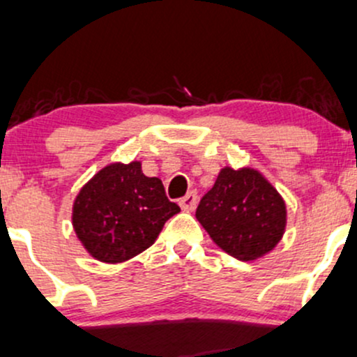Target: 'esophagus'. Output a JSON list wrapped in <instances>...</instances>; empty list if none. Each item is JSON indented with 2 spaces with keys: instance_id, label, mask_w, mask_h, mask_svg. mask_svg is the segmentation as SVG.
<instances>
[{
  "instance_id": "1",
  "label": "esophagus",
  "mask_w": 357,
  "mask_h": 357,
  "mask_svg": "<svg viewBox=\"0 0 357 357\" xmlns=\"http://www.w3.org/2000/svg\"><path fill=\"white\" fill-rule=\"evenodd\" d=\"M197 202L198 195L195 193V191H190V193H186L185 197L179 200V207L185 210V212H191V210H195V207H197Z\"/></svg>"
}]
</instances>
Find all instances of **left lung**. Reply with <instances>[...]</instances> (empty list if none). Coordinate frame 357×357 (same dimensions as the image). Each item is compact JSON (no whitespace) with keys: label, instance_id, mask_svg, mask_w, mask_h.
<instances>
[{"label":"left lung","instance_id":"left-lung-1","mask_svg":"<svg viewBox=\"0 0 357 357\" xmlns=\"http://www.w3.org/2000/svg\"><path fill=\"white\" fill-rule=\"evenodd\" d=\"M195 215L217 246L243 261L272 251L287 220L279 191L251 167L220 169Z\"/></svg>","mask_w":357,"mask_h":357}]
</instances>
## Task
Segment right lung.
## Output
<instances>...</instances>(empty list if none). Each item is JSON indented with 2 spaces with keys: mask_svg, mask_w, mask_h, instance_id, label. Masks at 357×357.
Returning a JSON list of instances; mask_svg holds the SVG:
<instances>
[{
  "mask_svg": "<svg viewBox=\"0 0 357 357\" xmlns=\"http://www.w3.org/2000/svg\"><path fill=\"white\" fill-rule=\"evenodd\" d=\"M179 212L162 181L142 164L114 162L80 190L71 222L85 250L104 264H121L153 245L167 219Z\"/></svg>",
  "mask_w": 357,
  "mask_h": 357,
  "instance_id": "right-lung-1",
  "label": "right lung"
}]
</instances>
